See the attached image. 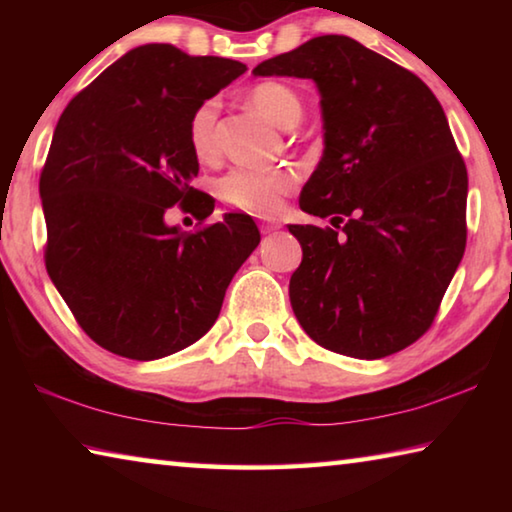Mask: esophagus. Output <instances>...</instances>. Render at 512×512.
Listing matches in <instances>:
<instances>
[{"instance_id": "esophagus-1", "label": "esophagus", "mask_w": 512, "mask_h": 512, "mask_svg": "<svg viewBox=\"0 0 512 512\" xmlns=\"http://www.w3.org/2000/svg\"><path fill=\"white\" fill-rule=\"evenodd\" d=\"M259 228H262V232H264V235H271V232H275L277 228H280V225H277V223H273V221H264L262 225H259Z\"/></svg>"}]
</instances>
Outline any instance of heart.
<instances>
[{
  "label": "heart",
  "instance_id": "b5f03b06",
  "mask_svg": "<svg viewBox=\"0 0 512 512\" xmlns=\"http://www.w3.org/2000/svg\"><path fill=\"white\" fill-rule=\"evenodd\" d=\"M248 99L266 119L282 128L296 126L302 117V99L298 92L280 81L257 83ZM216 117L219 101L207 99L189 117V144L201 160L212 158L216 151ZM298 178L291 169H232L219 183V196L232 207L253 214H273L280 210L282 196L293 192Z\"/></svg>",
  "mask_w": 512,
  "mask_h": 512
}]
</instances>
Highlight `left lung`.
Returning <instances> with one entry per match:
<instances>
[{
  "mask_svg": "<svg viewBox=\"0 0 512 512\" xmlns=\"http://www.w3.org/2000/svg\"><path fill=\"white\" fill-rule=\"evenodd\" d=\"M255 76L311 79L325 149L289 225L302 262L289 298L323 348L381 359L420 339L465 253L467 169L445 110L409 69L348 36L264 60Z\"/></svg>",
  "mask_w": 512,
  "mask_h": 512,
  "instance_id": "1",
  "label": "left lung"
}]
</instances>
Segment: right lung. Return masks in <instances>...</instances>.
I'll return each mask as SVG.
<instances>
[{
	"instance_id": "obj_1",
	"label": "right lung",
	"mask_w": 512,
	"mask_h": 512,
	"mask_svg": "<svg viewBox=\"0 0 512 512\" xmlns=\"http://www.w3.org/2000/svg\"><path fill=\"white\" fill-rule=\"evenodd\" d=\"M246 72L239 60L142 45L69 101L40 173L47 273L101 348L153 361L196 343L259 244L253 216L228 212L196 232L167 225L180 203L207 219L192 187L189 117Z\"/></svg>"
}]
</instances>
